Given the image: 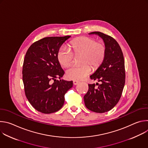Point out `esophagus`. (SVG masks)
I'll use <instances>...</instances> for the list:
<instances>
[{
  "label": "esophagus",
  "instance_id": "34e87169",
  "mask_svg": "<svg viewBox=\"0 0 148 148\" xmlns=\"http://www.w3.org/2000/svg\"><path fill=\"white\" fill-rule=\"evenodd\" d=\"M79 82L78 81H77V80H74L73 81V84L74 85H77V84L79 83Z\"/></svg>",
  "mask_w": 148,
  "mask_h": 148
}]
</instances>
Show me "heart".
<instances>
[{
	"instance_id": "1",
	"label": "heart",
	"mask_w": 148,
	"mask_h": 148,
	"mask_svg": "<svg viewBox=\"0 0 148 148\" xmlns=\"http://www.w3.org/2000/svg\"><path fill=\"white\" fill-rule=\"evenodd\" d=\"M106 46L101 41L94 38L83 36L70 42L69 47L62 46L58 50L57 58L63 67H68L72 63L74 55L80 54L79 66L71 67L66 71L67 78L73 80L82 79L92 69L98 68L103 62L106 54Z\"/></svg>"
}]
</instances>
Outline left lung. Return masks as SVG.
<instances>
[{"instance_id": "1", "label": "left lung", "mask_w": 148, "mask_h": 148, "mask_svg": "<svg viewBox=\"0 0 148 148\" xmlns=\"http://www.w3.org/2000/svg\"><path fill=\"white\" fill-rule=\"evenodd\" d=\"M89 34L101 37L107 50L102 64L90 76L91 79L101 84L97 83V87L95 84H88V91L84 97V103L90 111L103 113L112 110L121 97L125 82L124 58L119 44L113 37L99 32Z\"/></svg>"}]
</instances>
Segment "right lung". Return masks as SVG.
Here are the masks:
<instances>
[{
	"mask_svg": "<svg viewBox=\"0 0 148 148\" xmlns=\"http://www.w3.org/2000/svg\"><path fill=\"white\" fill-rule=\"evenodd\" d=\"M70 37H45L33 43L26 53L22 70L25 95L38 112L51 114L60 110L65 94L73 87L72 81L57 79L64 74L57 53Z\"/></svg>",
	"mask_w": 148,
	"mask_h": 148,
	"instance_id": "1",
	"label": "right lung"
}]
</instances>
